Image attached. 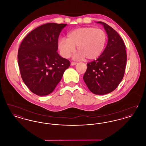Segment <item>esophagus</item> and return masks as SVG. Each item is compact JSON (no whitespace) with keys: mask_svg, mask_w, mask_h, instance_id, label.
<instances>
[{"mask_svg":"<svg viewBox=\"0 0 146 146\" xmlns=\"http://www.w3.org/2000/svg\"><path fill=\"white\" fill-rule=\"evenodd\" d=\"M77 63L76 62H72L70 63V65L71 66H74V65H76Z\"/></svg>","mask_w":146,"mask_h":146,"instance_id":"34e87169","label":"esophagus"}]
</instances>
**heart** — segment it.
I'll list each match as a JSON object with an SVG mask.
<instances>
[{"mask_svg": "<svg viewBox=\"0 0 146 146\" xmlns=\"http://www.w3.org/2000/svg\"><path fill=\"white\" fill-rule=\"evenodd\" d=\"M107 41V35L102 29L85 27L75 29L68 35L67 39H61L58 48L61 55L68 58L78 51L76 58L92 60L101 54Z\"/></svg>", "mask_w": 146, "mask_h": 146, "instance_id": "1", "label": "heart"}]
</instances>
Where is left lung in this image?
<instances>
[{
    "label": "left lung",
    "instance_id": "obj_1",
    "mask_svg": "<svg viewBox=\"0 0 146 146\" xmlns=\"http://www.w3.org/2000/svg\"><path fill=\"white\" fill-rule=\"evenodd\" d=\"M108 35V43L96 60L87 63L83 79L89 89L96 95H105L114 90L125 73L127 55L125 44L118 33L103 22Z\"/></svg>",
    "mask_w": 146,
    "mask_h": 146
}]
</instances>
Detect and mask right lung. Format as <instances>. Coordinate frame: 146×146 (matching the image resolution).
Segmentation results:
<instances>
[{
	"instance_id": "1",
	"label": "right lung",
	"mask_w": 146,
	"mask_h": 146,
	"mask_svg": "<svg viewBox=\"0 0 146 146\" xmlns=\"http://www.w3.org/2000/svg\"><path fill=\"white\" fill-rule=\"evenodd\" d=\"M67 24L48 23L31 31L18 51L21 77L28 89L38 96L51 94L70 66L57 52L58 39Z\"/></svg>"
}]
</instances>
